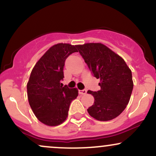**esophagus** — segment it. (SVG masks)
Wrapping results in <instances>:
<instances>
[{"label": "esophagus", "mask_w": 156, "mask_h": 156, "mask_svg": "<svg viewBox=\"0 0 156 156\" xmlns=\"http://www.w3.org/2000/svg\"><path fill=\"white\" fill-rule=\"evenodd\" d=\"M78 92H79V94H87V90H86V89H82V90H79Z\"/></svg>", "instance_id": "esophagus-1"}]
</instances>
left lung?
I'll return each mask as SVG.
<instances>
[{
	"instance_id": "8db88e82",
	"label": "left lung",
	"mask_w": 156,
	"mask_h": 156,
	"mask_svg": "<svg viewBox=\"0 0 156 156\" xmlns=\"http://www.w3.org/2000/svg\"><path fill=\"white\" fill-rule=\"evenodd\" d=\"M76 48L93 76L101 80L99 91H88L94 102L87 112L99 121L112 120L130 101L133 88L131 70L122 58L104 44L87 43Z\"/></svg>"
}]
</instances>
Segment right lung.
<instances>
[{
  "label": "right lung",
  "instance_id": "right-lung-1",
  "mask_svg": "<svg viewBox=\"0 0 156 156\" xmlns=\"http://www.w3.org/2000/svg\"><path fill=\"white\" fill-rule=\"evenodd\" d=\"M78 52L76 45L58 43L52 46L32 69L27 94L34 114L41 122L56 126L67 119L71 102L77 98L76 88L63 87L64 66L69 55Z\"/></svg>",
  "mask_w": 156,
  "mask_h": 156
}]
</instances>
